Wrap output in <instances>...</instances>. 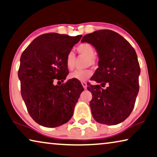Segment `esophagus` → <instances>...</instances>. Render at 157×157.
<instances>
[{"instance_id":"1","label":"esophagus","mask_w":157,"mask_h":157,"mask_svg":"<svg viewBox=\"0 0 157 157\" xmlns=\"http://www.w3.org/2000/svg\"><path fill=\"white\" fill-rule=\"evenodd\" d=\"M82 85L84 89H86V88H87V84H86L85 82H82Z\"/></svg>"}]
</instances>
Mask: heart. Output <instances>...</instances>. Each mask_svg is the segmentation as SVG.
<instances>
[{"label": "heart", "mask_w": 157, "mask_h": 157, "mask_svg": "<svg viewBox=\"0 0 157 157\" xmlns=\"http://www.w3.org/2000/svg\"><path fill=\"white\" fill-rule=\"evenodd\" d=\"M76 50L79 54L89 59L88 63L91 65H94L95 63V56H96V50L94 47L91 44L87 43H83L79 44L76 47ZM75 61V55L73 52H70L67 54L66 58V65L67 68L69 71H72L74 68ZM92 74V71L91 70H84V71H75L69 75V78L71 79H74L76 80H79L81 82H84L91 78Z\"/></svg>", "instance_id": "obj_1"}]
</instances>
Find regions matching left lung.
Segmentation results:
<instances>
[{"label": "left lung", "mask_w": 157, "mask_h": 157, "mask_svg": "<svg viewBox=\"0 0 157 157\" xmlns=\"http://www.w3.org/2000/svg\"><path fill=\"white\" fill-rule=\"evenodd\" d=\"M86 42L95 47L99 57L98 68L92 80L109 86L89 85L92 94L89 103L91 114L97 122L116 125L130 115L139 91L140 73L136 52L122 36L111 30H100L84 36Z\"/></svg>", "instance_id": "1"}]
</instances>
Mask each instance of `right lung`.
I'll use <instances>...</instances> for the list:
<instances>
[{"label":"right lung","instance_id":"add662e5","mask_svg":"<svg viewBox=\"0 0 157 157\" xmlns=\"http://www.w3.org/2000/svg\"><path fill=\"white\" fill-rule=\"evenodd\" d=\"M81 38L82 35L43 34L21 54L18 71L21 96L30 116L40 125L57 127L73 116L83 86L74 79L61 85H54V81L65 80L69 73L66 56Z\"/></svg>","mask_w":157,"mask_h":157}]
</instances>
